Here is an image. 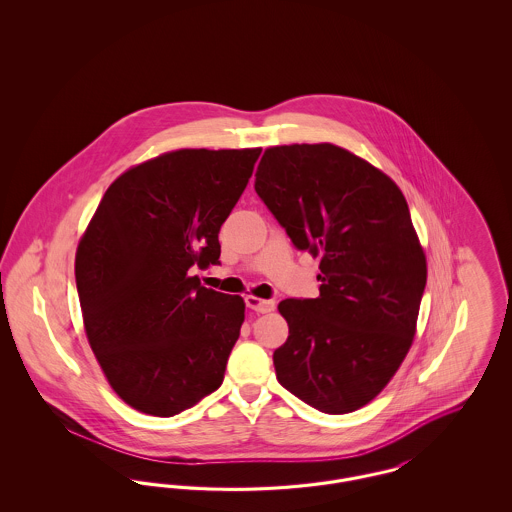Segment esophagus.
I'll return each mask as SVG.
<instances>
[{"mask_svg":"<svg viewBox=\"0 0 512 512\" xmlns=\"http://www.w3.org/2000/svg\"><path fill=\"white\" fill-rule=\"evenodd\" d=\"M245 305L249 309H253L255 313H270V311H274V301L272 299H261V297H255V295H247L245 297Z\"/></svg>","mask_w":512,"mask_h":512,"instance_id":"obj_1","label":"esophagus"}]
</instances>
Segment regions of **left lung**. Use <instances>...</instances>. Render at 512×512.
Here are the masks:
<instances>
[{"label": "left lung", "mask_w": 512, "mask_h": 512, "mask_svg": "<svg viewBox=\"0 0 512 512\" xmlns=\"http://www.w3.org/2000/svg\"><path fill=\"white\" fill-rule=\"evenodd\" d=\"M255 192L297 249L320 255L317 299H284L290 336L276 378L328 414L353 413L407 357L426 286V255L388 174L334 144L268 147Z\"/></svg>", "instance_id": "8db88e82"}]
</instances>
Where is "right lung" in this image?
I'll use <instances>...</instances> for the list:
<instances>
[{
  "instance_id": "obj_1",
  "label": "right lung",
  "mask_w": 512,
  "mask_h": 512,
  "mask_svg": "<svg viewBox=\"0 0 512 512\" xmlns=\"http://www.w3.org/2000/svg\"><path fill=\"white\" fill-rule=\"evenodd\" d=\"M261 147L176 149L130 167L82 234L76 290L84 330L113 391L151 416L194 407L224 380L245 303L201 286L222 222Z\"/></svg>"
}]
</instances>
